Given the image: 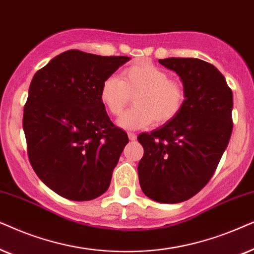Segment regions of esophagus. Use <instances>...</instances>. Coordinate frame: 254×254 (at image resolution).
<instances>
[{"label":"esophagus","mask_w":254,"mask_h":254,"mask_svg":"<svg viewBox=\"0 0 254 254\" xmlns=\"http://www.w3.org/2000/svg\"><path fill=\"white\" fill-rule=\"evenodd\" d=\"M127 136H129L130 140H136L137 139V134L133 132H127Z\"/></svg>","instance_id":"obj_1"}]
</instances>
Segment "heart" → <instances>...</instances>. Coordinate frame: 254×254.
<instances>
[{
	"mask_svg": "<svg viewBox=\"0 0 254 254\" xmlns=\"http://www.w3.org/2000/svg\"><path fill=\"white\" fill-rule=\"evenodd\" d=\"M131 96L134 106L121 118L127 129H139L173 121L185 103V87L170 77L166 70L148 62L133 64L122 70L120 80L109 76L103 81L100 97L111 116L120 117Z\"/></svg>",
	"mask_w": 254,
	"mask_h": 254,
	"instance_id": "b5f03b06",
	"label": "heart"
}]
</instances>
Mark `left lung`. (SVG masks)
<instances>
[{"label": "left lung", "instance_id": "1", "mask_svg": "<svg viewBox=\"0 0 254 254\" xmlns=\"http://www.w3.org/2000/svg\"><path fill=\"white\" fill-rule=\"evenodd\" d=\"M159 63L179 74L186 100L173 121L140 133L141 190L160 203H180L197 194L214 175L232 133V92L222 73L195 58Z\"/></svg>", "mask_w": 254, "mask_h": 254}]
</instances>
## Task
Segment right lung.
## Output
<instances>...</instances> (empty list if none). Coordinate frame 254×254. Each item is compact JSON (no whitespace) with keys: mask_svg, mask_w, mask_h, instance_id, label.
Masks as SVG:
<instances>
[{"mask_svg":"<svg viewBox=\"0 0 254 254\" xmlns=\"http://www.w3.org/2000/svg\"><path fill=\"white\" fill-rule=\"evenodd\" d=\"M129 59L69 50L33 75L23 115L29 160L63 197L90 201L109 188L129 138L110 121L100 90Z\"/></svg>","mask_w":254,"mask_h":254,"instance_id":"add662e5","label":"right lung"}]
</instances>
